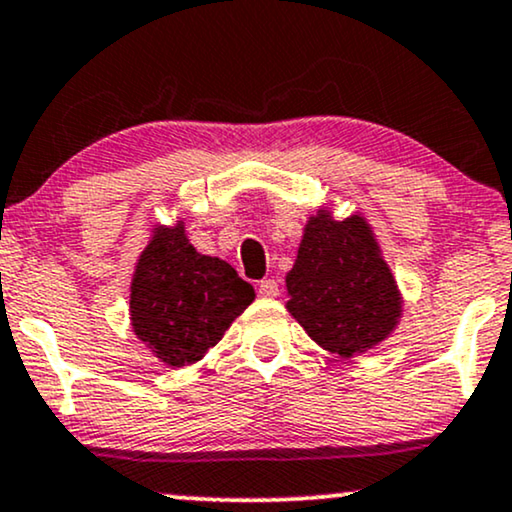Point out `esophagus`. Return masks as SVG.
<instances>
[{
    "label": "esophagus",
    "mask_w": 512,
    "mask_h": 512,
    "mask_svg": "<svg viewBox=\"0 0 512 512\" xmlns=\"http://www.w3.org/2000/svg\"><path fill=\"white\" fill-rule=\"evenodd\" d=\"M258 294H261L263 299H275V296L280 294V285H277V280H273V277H266V280L258 282Z\"/></svg>",
    "instance_id": "34e87169"
}]
</instances>
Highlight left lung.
I'll return each mask as SVG.
<instances>
[{
	"instance_id": "1",
	"label": "left lung",
	"mask_w": 512,
	"mask_h": 512,
	"mask_svg": "<svg viewBox=\"0 0 512 512\" xmlns=\"http://www.w3.org/2000/svg\"><path fill=\"white\" fill-rule=\"evenodd\" d=\"M285 282L287 311L315 344L339 358L375 349L401 320L399 285L358 213L334 220L320 208L308 218Z\"/></svg>"
}]
</instances>
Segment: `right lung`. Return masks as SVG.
Masks as SVG:
<instances>
[{
	"label": "right lung",
	"instance_id": "right-lung-1",
	"mask_svg": "<svg viewBox=\"0 0 512 512\" xmlns=\"http://www.w3.org/2000/svg\"><path fill=\"white\" fill-rule=\"evenodd\" d=\"M254 296L230 263L189 244L182 220L156 225L132 273L130 325L161 363L182 368L201 361Z\"/></svg>",
	"mask_w": 512,
	"mask_h": 512
}]
</instances>
